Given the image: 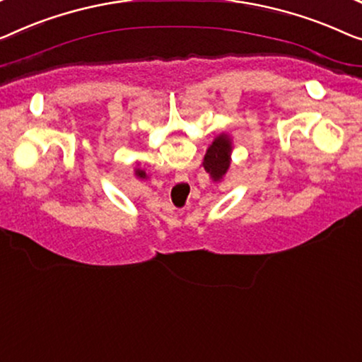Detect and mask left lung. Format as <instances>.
<instances>
[{
  "mask_svg": "<svg viewBox=\"0 0 362 362\" xmlns=\"http://www.w3.org/2000/svg\"><path fill=\"white\" fill-rule=\"evenodd\" d=\"M234 143L228 133H221L213 139L204 154L202 165L208 172L213 182H221L228 174L230 167V156H233Z\"/></svg>",
  "mask_w": 362,
  "mask_h": 362,
  "instance_id": "8db88e82",
  "label": "left lung"
}]
</instances>
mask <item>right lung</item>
Wrapping results in <instances>:
<instances>
[{
    "mask_svg": "<svg viewBox=\"0 0 362 362\" xmlns=\"http://www.w3.org/2000/svg\"><path fill=\"white\" fill-rule=\"evenodd\" d=\"M134 174H136V177H139V179H148L146 172H144L143 169H134Z\"/></svg>",
    "mask_w": 362,
    "mask_h": 362,
    "instance_id": "add662e5",
    "label": "right lung"
}]
</instances>
